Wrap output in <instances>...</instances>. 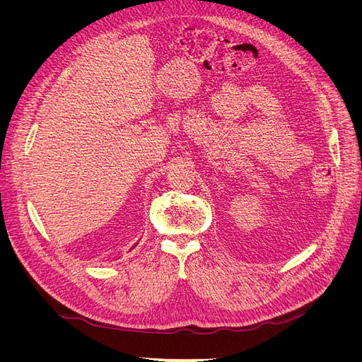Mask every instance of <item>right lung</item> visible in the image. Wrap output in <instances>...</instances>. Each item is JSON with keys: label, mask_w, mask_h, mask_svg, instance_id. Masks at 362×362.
<instances>
[{"label": "right lung", "mask_w": 362, "mask_h": 362, "mask_svg": "<svg viewBox=\"0 0 362 362\" xmlns=\"http://www.w3.org/2000/svg\"><path fill=\"white\" fill-rule=\"evenodd\" d=\"M136 245H137V243H136ZM136 245H134V246H136Z\"/></svg>", "instance_id": "obj_1"}]
</instances>
